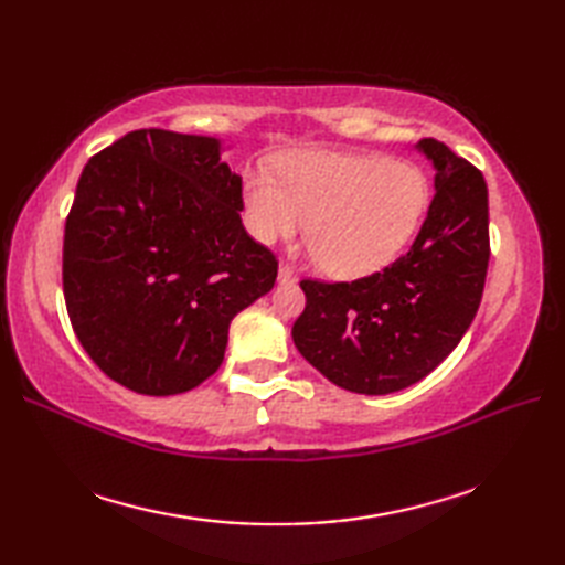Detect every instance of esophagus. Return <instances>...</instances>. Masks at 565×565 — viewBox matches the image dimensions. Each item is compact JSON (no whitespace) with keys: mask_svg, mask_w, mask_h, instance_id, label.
Wrapping results in <instances>:
<instances>
[{"mask_svg":"<svg viewBox=\"0 0 565 565\" xmlns=\"http://www.w3.org/2000/svg\"><path fill=\"white\" fill-rule=\"evenodd\" d=\"M279 281H281V284H296V281H298V276H296V271L289 267V264H281V267H279Z\"/></svg>","mask_w":565,"mask_h":565,"instance_id":"obj_1","label":"esophagus"}]
</instances>
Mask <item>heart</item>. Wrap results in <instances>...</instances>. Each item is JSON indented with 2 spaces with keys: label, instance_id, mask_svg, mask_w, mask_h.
Returning <instances> with one entry per match:
<instances>
[{
  "label": "heart",
  "instance_id": "1",
  "mask_svg": "<svg viewBox=\"0 0 565 565\" xmlns=\"http://www.w3.org/2000/svg\"><path fill=\"white\" fill-rule=\"evenodd\" d=\"M431 203L423 167L374 152L303 150L257 172L245 186V218L259 243L306 231L338 279L386 269L413 243Z\"/></svg>",
  "mask_w": 565,
  "mask_h": 565
}]
</instances>
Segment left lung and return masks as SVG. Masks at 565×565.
<instances>
[{
	"label": "left lung",
	"instance_id": "8db88e82",
	"mask_svg": "<svg viewBox=\"0 0 565 565\" xmlns=\"http://www.w3.org/2000/svg\"><path fill=\"white\" fill-rule=\"evenodd\" d=\"M417 150L435 167V199L413 247L352 284L303 279L294 344L334 386L386 395L435 371L481 306L490 259L488 186L444 142Z\"/></svg>",
	"mask_w": 565,
	"mask_h": 565
}]
</instances>
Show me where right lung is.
Masks as SVG:
<instances>
[{"label": "right lung", "mask_w": 565, "mask_h": 565, "mask_svg": "<svg viewBox=\"0 0 565 565\" xmlns=\"http://www.w3.org/2000/svg\"><path fill=\"white\" fill-rule=\"evenodd\" d=\"M221 140L142 128L84 164L65 223L63 291L84 352L142 395L196 388L233 318L279 262L245 231Z\"/></svg>", "instance_id": "right-lung-1"}]
</instances>
